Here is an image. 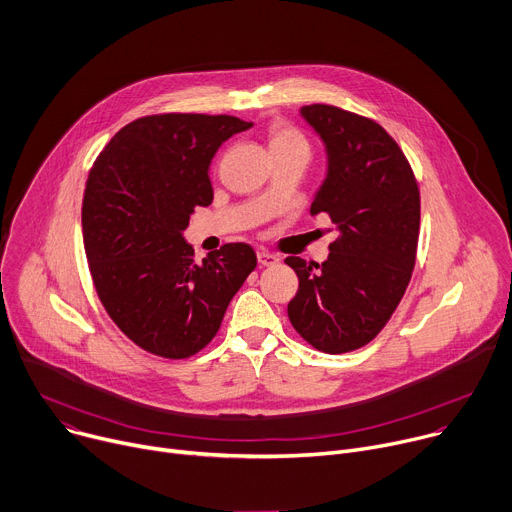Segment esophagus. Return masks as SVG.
<instances>
[{
  "label": "esophagus",
  "instance_id": "1",
  "mask_svg": "<svg viewBox=\"0 0 512 512\" xmlns=\"http://www.w3.org/2000/svg\"><path fill=\"white\" fill-rule=\"evenodd\" d=\"M257 259H259V263L265 265V267H271V265H275L277 261H280V257L269 253V251H265V249H259V251H257Z\"/></svg>",
  "mask_w": 512,
  "mask_h": 512
}]
</instances>
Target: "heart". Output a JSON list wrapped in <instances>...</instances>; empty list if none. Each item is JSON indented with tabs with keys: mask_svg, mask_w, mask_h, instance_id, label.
<instances>
[{
	"mask_svg": "<svg viewBox=\"0 0 512 512\" xmlns=\"http://www.w3.org/2000/svg\"><path fill=\"white\" fill-rule=\"evenodd\" d=\"M269 151L271 155H280V153H294V151H304L308 153V141L306 138L292 126L286 124H273L269 128Z\"/></svg>",
	"mask_w": 512,
	"mask_h": 512,
	"instance_id": "heart-1",
	"label": "heart"
}]
</instances>
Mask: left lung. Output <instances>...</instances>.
<instances>
[{
	"mask_svg": "<svg viewBox=\"0 0 512 512\" xmlns=\"http://www.w3.org/2000/svg\"><path fill=\"white\" fill-rule=\"evenodd\" d=\"M300 114L329 159L310 214H329L339 237L320 265L286 259L300 280L288 316L314 349L337 355L367 345L400 304L416 261L421 194L402 149L376 120L327 104Z\"/></svg>",
	"mask_w": 512,
	"mask_h": 512,
	"instance_id": "8db88e82",
	"label": "left lung"
}]
</instances>
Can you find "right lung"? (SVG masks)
<instances>
[{"label": "right lung", "mask_w": 512, "mask_h": 512, "mask_svg": "<svg viewBox=\"0 0 512 512\" xmlns=\"http://www.w3.org/2000/svg\"><path fill=\"white\" fill-rule=\"evenodd\" d=\"M251 126L226 114L145 116L89 169L81 226L91 280L116 327L153 355L202 351L257 265L247 243H226L198 265L183 239L192 212L212 204L218 147Z\"/></svg>", "instance_id": "add662e5"}]
</instances>
